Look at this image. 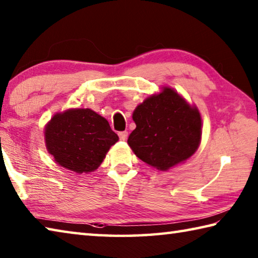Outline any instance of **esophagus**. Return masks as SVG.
<instances>
[{
	"label": "esophagus",
	"mask_w": 258,
	"mask_h": 258,
	"mask_svg": "<svg viewBox=\"0 0 258 258\" xmlns=\"http://www.w3.org/2000/svg\"><path fill=\"white\" fill-rule=\"evenodd\" d=\"M118 137H119V139L121 140V141H125V140L127 139V137H128V133L126 132V131H124V132H119L118 133Z\"/></svg>",
	"instance_id": "esophagus-1"
}]
</instances>
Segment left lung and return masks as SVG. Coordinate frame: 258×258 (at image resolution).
Instances as JSON below:
<instances>
[{"label": "left lung", "mask_w": 258, "mask_h": 258, "mask_svg": "<svg viewBox=\"0 0 258 258\" xmlns=\"http://www.w3.org/2000/svg\"><path fill=\"white\" fill-rule=\"evenodd\" d=\"M137 127L127 143L138 158L167 171L195 154L202 140V117L171 87L148 97L133 112Z\"/></svg>", "instance_id": "obj_1"}]
</instances>
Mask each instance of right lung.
<instances>
[{
	"instance_id": "1",
	"label": "right lung",
	"mask_w": 258,
	"mask_h": 258,
	"mask_svg": "<svg viewBox=\"0 0 258 258\" xmlns=\"http://www.w3.org/2000/svg\"><path fill=\"white\" fill-rule=\"evenodd\" d=\"M44 137L55 163L78 174L95 171L118 141L108 120L91 109L55 113L45 126Z\"/></svg>"
}]
</instances>
